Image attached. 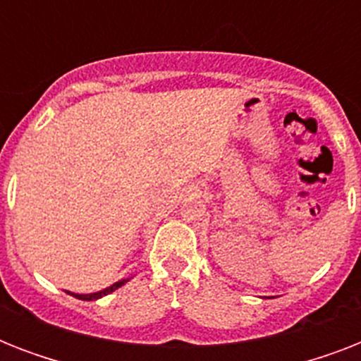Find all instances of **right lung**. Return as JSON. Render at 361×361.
Instances as JSON below:
<instances>
[{"mask_svg": "<svg viewBox=\"0 0 361 361\" xmlns=\"http://www.w3.org/2000/svg\"><path fill=\"white\" fill-rule=\"evenodd\" d=\"M127 281L129 279H121V281H118V283H114V285L106 286V288H103V290H99V292H92V294H75V292H69V290H67V294L78 298V300H84V302H92V300H99V298L106 296V294H110V292L118 290V288H120V286H123Z\"/></svg>", "mask_w": 361, "mask_h": 361, "instance_id": "add662e5", "label": "right lung"}]
</instances>
